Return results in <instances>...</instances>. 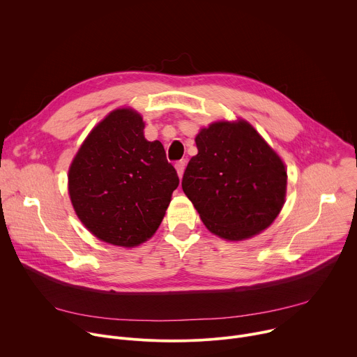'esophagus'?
I'll return each instance as SVG.
<instances>
[{
    "label": "esophagus",
    "mask_w": 357,
    "mask_h": 357,
    "mask_svg": "<svg viewBox=\"0 0 357 357\" xmlns=\"http://www.w3.org/2000/svg\"><path fill=\"white\" fill-rule=\"evenodd\" d=\"M185 167H186L185 161H179V162H176V164H175V168H176V172H178V176H179V179H182V176H183V172H185Z\"/></svg>",
    "instance_id": "esophagus-1"
}]
</instances>
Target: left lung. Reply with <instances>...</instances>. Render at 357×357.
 <instances>
[{"label": "left lung", "instance_id": "8db88e82", "mask_svg": "<svg viewBox=\"0 0 357 357\" xmlns=\"http://www.w3.org/2000/svg\"><path fill=\"white\" fill-rule=\"evenodd\" d=\"M182 189L215 236L241 241L260 234L280 215L287 196V167L244 119L218 120L195 137Z\"/></svg>", "mask_w": 357, "mask_h": 357}]
</instances>
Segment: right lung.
<instances>
[{
  "mask_svg": "<svg viewBox=\"0 0 357 357\" xmlns=\"http://www.w3.org/2000/svg\"><path fill=\"white\" fill-rule=\"evenodd\" d=\"M131 107L110 112L82 142L68 172L75 213L98 240L137 247L158 230L179 185L164 145L144 137Z\"/></svg>",
  "mask_w": 357,
  "mask_h": 357,
  "instance_id": "obj_1",
  "label": "right lung"
}]
</instances>
